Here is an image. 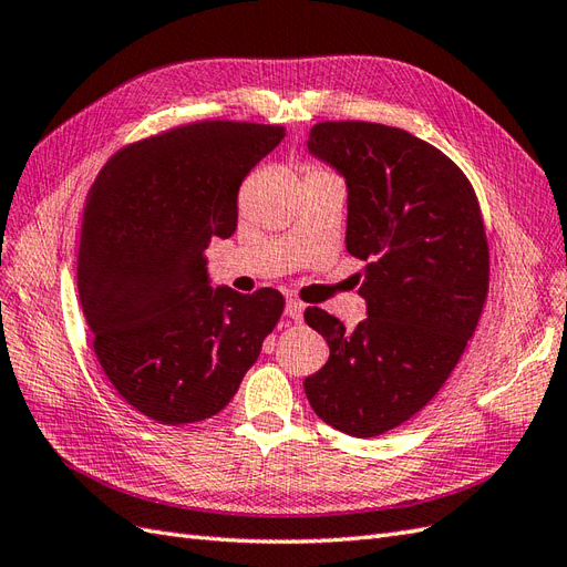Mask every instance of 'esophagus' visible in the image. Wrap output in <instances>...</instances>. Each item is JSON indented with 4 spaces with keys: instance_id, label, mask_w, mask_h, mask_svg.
Returning <instances> with one entry per match:
<instances>
[{
    "instance_id": "1",
    "label": "esophagus",
    "mask_w": 567,
    "mask_h": 567,
    "mask_svg": "<svg viewBox=\"0 0 567 567\" xmlns=\"http://www.w3.org/2000/svg\"><path fill=\"white\" fill-rule=\"evenodd\" d=\"M302 312H305V305L300 300H288L286 302V317L293 319V321H302Z\"/></svg>"
}]
</instances>
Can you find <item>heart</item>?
Returning <instances> with one entry per match:
<instances>
[{
  "mask_svg": "<svg viewBox=\"0 0 567 567\" xmlns=\"http://www.w3.org/2000/svg\"><path fill=\"white\" fill-rule=\"evenodd\" d=\"M307 175H331V173H329V169L319 167V165H312L310 169H307Z\"/></svg>",
  "mask_w": 567,
  "mask_h": 567,
  "instance_id": "b5f03b06",
  "label": "heart"
}]
</instances>
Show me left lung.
<instances>
[{"label":"left lung","instance_id":"obj_1","mask_svg":"<svg viewBox=\"0 0 567 567\" xmlns=\"http://www.w3.org/2000/svg\"><path fill=\"white\" fill-rule=\"evenodd\" d=\"M307 148L346 177V244L367 262L369 317L346 331L307 307L331 354L305 394L336 431L375 437L435 398L475 333L489 288L485 221L458 165L406 130L317 123Z\"/></svg>","mask_w":567,"mask_h":567}]
</instances>
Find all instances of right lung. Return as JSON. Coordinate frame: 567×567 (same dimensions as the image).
<instances>
[{
	"instance_id": "obj_1",
	"label": "right lung",
	"mask_w": 567,
	"mask_h": 567,
	"mask_svg": "<svg viewBox=\"0 0 567 567\" xmlns=\"http://www.w3.org/2000/svg\"><path fill=\"white\" fill-rule=\"evenodd\" d=\"M284 136L281 125L200 120L120 148L92 186L82 312L111 385L151 421L219 414L281 319L279 290L213 288L203 250L236 231L238 188Z\"/></svg>"
}]
</instances>
